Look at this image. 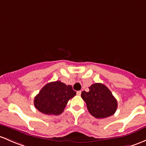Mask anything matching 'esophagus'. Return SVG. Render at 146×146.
Returning <instances> with one entry per match:
<instances>
[{
	"label": "esophagus",
	"mask_w": 146,
	"mask_h": 146,
	"mask_svg": "<svg viewBox=\"0 0 146 146\" xmlns=\"http://www.w3.org/2000/svg\"><path fill=\"white\" fill-rule=\"evenodd\" d=\"M81 92H81V91H78L77 92V95H78V96H80V95L81 94Z\"/></svg>",
	"instance_id": "34e87169"
}]
</instances>
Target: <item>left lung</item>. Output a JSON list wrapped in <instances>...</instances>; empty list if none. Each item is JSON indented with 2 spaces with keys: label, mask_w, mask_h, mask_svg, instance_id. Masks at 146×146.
<instances>
[{
  "label": "left lung",
  "mask_w": 146,
  "mask_h": 146,
  "mask_svg": "<svg viewBox=\"0 0 146 146\" xmlns=\"http://www.w3.org/2000/svg\"><path fill=\"white\" fill-rule=\"evenodd\" d=\"M88 92L81 94L90 114L96 118H106L113 115L117 108V102L109 89L101 83L93 84Z\"/></svg>",
  "instance_id": "left-lung-1"
}]
</instances>
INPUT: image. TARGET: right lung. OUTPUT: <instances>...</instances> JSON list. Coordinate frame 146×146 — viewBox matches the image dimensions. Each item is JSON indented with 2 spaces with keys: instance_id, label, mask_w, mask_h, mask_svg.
Here are the masks:
<instances>
[{
  "instance_id": "1",
  "label": "right lung",
  "mask_w": 146,
  "mask_h": 146,
  "mask_svg": "<svg viewBox=\"0 0 146 146\" xmlns=\"http://www.w3.org/2000/svg\"><path fill=\"white\" fill-rule=\"evenodd\" d=\"M76 95L71 85L60 81L47 83L34 99L35 107L45 115H58L62 113L69 99Z\"/></svg>"
}]
</instances>
